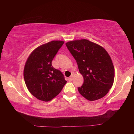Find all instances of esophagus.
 Listing matches in <instances>:
<instances>
[{
	"instance_id": "34e87169",
	"label": "esophagus",
	"mask_w": 134,
	"mask_h": 134,
	"mask_svg": "<svg viewBox=\"0 0 134 134\" xmlns=\"http://www.w3.org/2000/svg\"><path fill=\"white\" fill-rule=\"evenodd\" d=\"M72 76H73V74H72L71 75L70 77L69 78V81H72Z\"/></svg>"
}]
</instances>
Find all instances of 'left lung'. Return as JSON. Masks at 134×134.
Here are the masks:
<instances>
[{
  "instance_id": "8db88e82",
  "label": "left lung",
  "mask_w": 134,
  "mask_h": 134,
  "mask_svg": "<svg viewBox=\"0 0 134 134\" xmlns=\"http://www.w3.org/2000/svg\"><path fill=\"white\" fill-rule=\"evenodd\" d=\"M65 45L77 63L84 82L78 90L87 100L103 97L113 84L115 68L104 48L86 39L70 41Z\"/></svg>"
}]
</instances>
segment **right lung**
<instances>
[{
  "label": "right lung",
  "instance_id": "right-lung-1",
  "mask_svg": "<svg viewBox=\"0 0 134 134\" xmlns=\"http://www.w3.org/2000/svg\"><path fill=\"white\" fill-rule=\"evenodd\" d=\"M63 41L54 40L36 48L27 59L24 77L28 90L41 101H49L60 93L67 81L52 61Z\"/></svg>",
  "mask_w": 134,
  "mask_h": 134
}]
</instances>
